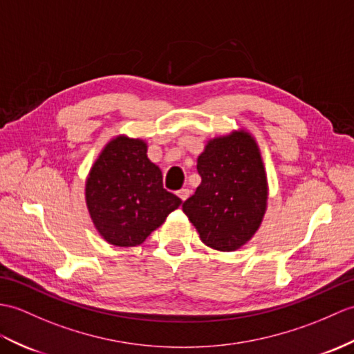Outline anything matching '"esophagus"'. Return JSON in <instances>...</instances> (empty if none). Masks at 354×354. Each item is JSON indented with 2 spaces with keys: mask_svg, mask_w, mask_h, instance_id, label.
Returning <instances> with one entry per match:
<instances>
[{
  "mask_svg": "<svg viewBox=\"0 0 354 354\" xmlns=\"http://www.w3.org/2000/svg\"><path fill=\"white\" fill-rule=\"evenodd\" d=\"M178 196H179V199L184 202L188 199V196H190V190H188V188H180V190L178 192Z\"/></svg>",
  "mask_w": 354,
  "mask_h": 354,
  "instance_id": "34e87169",
  "label": "esophagus"
}]
</instances>
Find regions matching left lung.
<instances>
[{"instance_id": "8db88e82", "label": "left lung", "mask_w": 354, "mask_h": 354, "mask_svg": "<svg viewBox=\"0 0 354 354\" xmlns=\"http://www.w3.org/2000/svg\"><path fill=\"white\" fill-rule=\"evenodd\" d=\"M202 178L183 203L201 240L220 252H234L261 226L267 208V176L254 138L234 131L212 138L197 158Z\"/></svg>"}]
</instances>
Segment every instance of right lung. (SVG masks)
Segmentation results:
<instances>
[{
    "label": "right lung",
    "instance_id": "1",
    "mask_svg": "<svg viewBox=\"0 0 354 354\" xmlns=\"http://www.w3.org/2000/svg\"><path fill=\"white\" fill-rule=\"evenodd\" d=\"M143 140L119 136L104 147L86 183V202L97 232L119 248L142 244L183 201L162 187Z\"/></svg>",
    "mask_w": 354,
    "mask_h": 354
}]
</instances>
